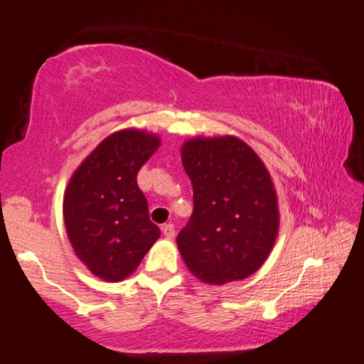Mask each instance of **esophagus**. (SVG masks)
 <instances>
[{
	"label": "esophagus",
	"instance_id": "1",
	"mask_svg": "<svg viewBox=\"0 0 364 364\" xmlns=\"http://www.w3.org/2000/svg\"><path fill=\"white\" fill-rule=\"evenodd\" d=\"M161 232H164V235L166 238H173V237H175V225H173V224H165L164 227H161Z\"/></svg>",
	"mask_w": 364,
	"mask_h": 364
}]
</instances>
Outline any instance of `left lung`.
<instances>
[{
    "label": "left lung",
    "instance_id": "left-lung-1",
    "mask_svg": "<svg viewBox=\"0 0 364 364\" xmlns=\"http://www.w3.org/2000/svg\"><path fill=\"white\" fill-rule=\"evenodd\" d=\"M181 160L194 204L176 237L184 263L208 284L248 278L278 237V196L267 166L232 135L188 140Z\"/></svg>",
    "mask_w": 364,
    "mask_h": 364
}]
</instances>
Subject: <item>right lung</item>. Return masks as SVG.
<instances>
[{"instance_id":"1","label":"right lung","mask_w":364,"mask_h":364,"mask_svg":"<svg viewBox=\"0 0 364 364\" xmlns=\"http://www.w3.org/2000/svg\"><path fill=\"white\" fill-rule=\"evenodd\" d=\"M160 139L137 129L111 134L70 178L63 220L77 257L97 278L117 283L139 267L160 237L137 173Z\"/></svg>"}]
</instances>
